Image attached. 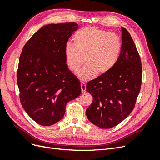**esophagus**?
<instances>
[{
    "mask_svg": "<svg viewBox=\"0 0 160 160\" xmlns=\"http://www.w3.org/2000/svg\"><path fill=\"white\" fill-rule=\"evenodd\" d=\"M81 91L82 93H84L86 91V85L85 82H81Z\"/></svg>",
    "mask_w": 160,
    "mask_h": 160,
    "instance_id": "34e87169",
    "label": "esophagus"
}]
</instances>
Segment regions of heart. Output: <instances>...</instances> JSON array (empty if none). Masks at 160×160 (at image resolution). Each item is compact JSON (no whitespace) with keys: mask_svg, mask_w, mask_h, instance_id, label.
<instances>
[{"mask_svg":"<svg viewBox=\"0 0 160 160\" xmlns=\"http://www.w3.org/2000/svg\"><path fill=\"white\" fill-rule=\"evenodd\" d=\"M74 45L67 43L65 48L66 61L69 69L77 72L81 79L90 80L98 75L108 72L117 62L122 51L120 37L94 27L77 31L73 35Z\"/></svg>","mask_w":160,"mask_h":160,"instance_id":"heart-1","label":"heart"}]
</instances>
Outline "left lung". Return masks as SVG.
<instances>
[{
    "instance_id": "1",
    "label": "left lung",
    "mask_w": 160,
    "mask_h": 160,
    "mask_svg": "<svg viewBox=\"0 0 160 160\" xmlns=\"http://www.w3.org/2000/svg\"><path fill=\"white\" fill-rule=\"evenodd\" d=\"M122 47L119 59L107 73L87 84V91L93 97L86 109L90 122L109 129L123 121L133 111L142 85L140 57L129 32L122 27Z\"/></svg>"
}]
</instances>
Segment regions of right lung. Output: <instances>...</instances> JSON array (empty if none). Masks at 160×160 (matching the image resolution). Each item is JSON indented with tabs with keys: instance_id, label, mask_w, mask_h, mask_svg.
<instances>
[{
	"instance_id": "1",
	"label": "right lung",
	"mask_w": 160,
	"mask_h": 160,
	"mask_svg": "<svg viewBox=\"0 0 160 160\" xmlns=\"http://www.w3.org/2000/svg\"><path fill=\"white\" fill-rule=\"evenodd\" d=\"M75 22L41 27L24 46L19 58L17 83L22 108L43 126L60 121L67 103L81 93L80 81L66 64L65 48L78 28Z\"/></svg>"
}]
</instances>
